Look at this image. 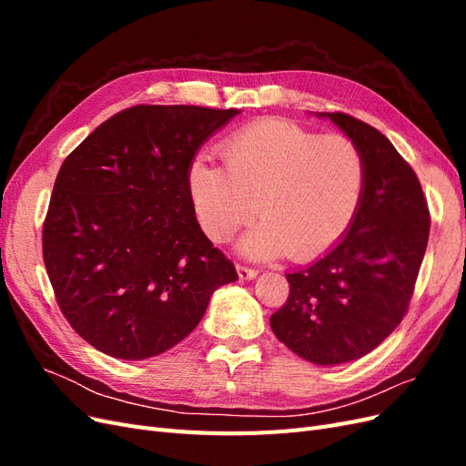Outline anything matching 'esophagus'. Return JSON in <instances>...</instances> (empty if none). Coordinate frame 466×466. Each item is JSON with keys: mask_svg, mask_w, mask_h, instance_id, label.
Masks as SVG:
<instances>
[{"mask_svg": "<svg viewBox=\"0 0 466 466\" xmlns=\"http://www.w3.org/2000/svg\"><path fill=\"white\" fill-rule=\"evenodd\" d=\"M237 274L241 279H255L258 276V270H255V268L243 266V264H237Z\"/></svg>", "mask_w": 466, "mask_h": 466, "instance_id": "obj_1", "label": "esophagus"}]
</instances>
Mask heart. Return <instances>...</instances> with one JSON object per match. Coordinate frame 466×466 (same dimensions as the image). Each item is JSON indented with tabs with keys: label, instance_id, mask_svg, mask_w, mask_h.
I'll return each mask as SVG.
<instances>
[{
	"label": "heart",
	"instance_id": "1",
	"mask_svg": "<svg viewBox=\"0 0 466 466\" xmlns=\"http://www.w3.org/2000/svg\"><path fill=\"white\" fill-rule=\"evenodd\" d=\"M221 157L223 167L198 157L188 171L190 198L211 241H228L258 208L262 219L238 250L250 258L311 260L354 219L363 161L346 136L266 118L225 139Z\"/></svg>",
	"mask_w": 466,
	"mask_h": 466
}]
</instances>
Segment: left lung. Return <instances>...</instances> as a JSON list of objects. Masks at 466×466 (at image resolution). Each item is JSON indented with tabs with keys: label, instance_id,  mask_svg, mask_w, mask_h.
<instances>
[{
	"label": "left lung",
	"instance_id": "obj_1",
	"mask_svg": "<svg viewBox=\"0 0 466 466\" xmlns=\"http://www.w3.org/2000/svg\"><path fill=\"white\" fill-rule=\"evenodd\" d=\"M358 147L363 188L344 237L286 274L289 298L270 327L293 354L338 365L370 354L399 327L430 237V209L412 167L389 139L344 112H317Z\"/></svg>",
	"mask_w": 466,
	"mask_h": 466
}]
</instances>
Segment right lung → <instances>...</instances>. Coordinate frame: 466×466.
Returning a JSON list of instances; mask_svg holds the SVG:
<instances>
[{
    "label": "right lung",
    "mask_w": 466,
    "mask_h": 466,
    "mask_svg": "<svg viewBox=\"0 0 466 466\" xmlns=\"http://www.w3.org/2000/svg\"><path fill=\"white\" fill-rule=\"evenodd\" d=\"M237 108L137 105L67 155L42 255L64 317L98 351L159 356L198 327L211 293L238 276L196 219L188 171Z\"/></svg>",
    "instance_id": "right-lung-1"
}]
</instances>
